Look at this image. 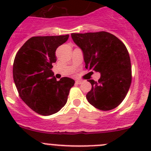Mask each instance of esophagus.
Masks as SVG:
<instances>
[{
  "label": "esophagus",
  "instance_id": "1",
  "mask_svg": "<svg viewBox=\"0 0 151 151\" xmlns=\"http://www.w3.org/2000/svg\"><path fill=\"white\" fill-rule=\"evenodd\" d=\"M82 83H83L82 80H76V83H77V84H81Z\"/></svg>",
  "mask_w": 151,
  "mask_h": 151
}]
</instances>
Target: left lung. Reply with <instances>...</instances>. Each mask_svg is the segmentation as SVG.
Listing matches in <instances>:
<instances>
[{"instance_id":"8db88e82","label":"left lung","mask_w":151,"mask_h":151,"mask_svg":"<svg viewBox=\"0 0 151 151\" xmlns=\"http://www.w3.org/2000/svg\"><path fill=\"white\" fill-rule=\"evenodd\" d=\"M71 38L83 51L85 68L101 74L98 82L88 80L92 88L86 95L88 101L100 110L115 109L132 83L130 57L125 45L105 31L71 33Z\"/></svg>"}]
</instances>
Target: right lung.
<instances>
[{"mask_svg":"<svg viewBox=\"0 0 151 151\" xmlns=\"http://www.w3.org/2000/svg\"><path fill=\"white\" fill-rule=\"evenodd\" d=\"M65 36H34L19 50L13 64V78L19 95L32 110L42 115L58 112L66 104L74 80L57 81L52 71L57 48L66 42Z\"/></svg>","mask_w":151,"mask_h":151,"instance_id":"1","label":"right lung"}]
</instances>
